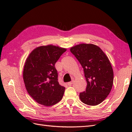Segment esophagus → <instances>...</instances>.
<instances>
[{"mask_svg": "<svg viewBox=\"0 0 132 132\" xmlns=\"http://www.w3.org/2000/svg\"><path fill=\"white\" fill-rule=\"evenodd\" d=\"M67 84H68V86H71V85L73 84V82H68L67 83Z\"/></svg>", "mask_w": 132, "mask_h": 132, "instance_id": "esophagus-1", "label": "esophagus"}]
</instances>
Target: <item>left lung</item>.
Instances as JSON below:
<instances>
[{
  "instance_id": "obj_1",
  "label": "left lung",
  "mask_w": 132,
  "mask_h": 132,
  "mask_svg": "<svg viewBox=\"0 0 132 132\" xmlns=\"http://www.w3.org/2000/svg\"><path fill=\"white\" fill-rule=\"evenodd\" d=\"M80 63L87 82L86 90L79 97L85 104L97 105L109 95L113 82V71L109 58L93 44L82 43L70 48Z\"/></svg>"
}]
</instances>
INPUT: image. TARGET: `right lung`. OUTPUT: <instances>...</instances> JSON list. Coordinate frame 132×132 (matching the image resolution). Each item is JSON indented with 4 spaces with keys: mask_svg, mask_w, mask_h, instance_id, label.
<instances>
[{
    "mask_svg": "<svg viewBox=\"0 0 132 132\" xmlns=\"http://www.w3.org/2000/svg\"><path fill=\"white\" fill-rule=\"evenodd\" d=\"M65 48L53 45L37 47L26 60L23 79L27 93L39 104L51 106L61 100L65 87L59 85L55 64Z\"/></svg>",
    "mask_w": 132,
    "mask_h": 132,
    "instance_id": "right-lung-1",
    "label": "right lung"
}]
</instances>
